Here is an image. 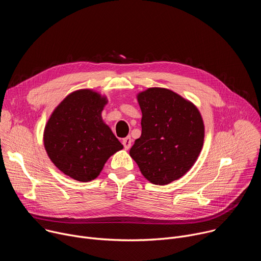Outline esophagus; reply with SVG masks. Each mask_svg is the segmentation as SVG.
Returning <instances> with one entry per match:
<instances>
[{
	"mask_svg": "<svg viewBox=\"0 0 261 261\" xmlns=\"http://www.w3.org/2000/svg\"><path fill=\"white\" fill-rule=\"evenodd\" d=\"M122 143H123V145H124V147H125V150H129L130 146H131V143H132L131 137H130V136H127L126 138H124V139L122 140Z\"/></svg>",
	"mask_w": 261,
	"mask_h": 261,
	"instance_id": "34e87169",
	"label": "esophagus"
}]
</instances>
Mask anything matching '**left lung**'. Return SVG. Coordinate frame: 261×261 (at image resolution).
Here are the masks:
<instances>
[{
	"label": "left lung",
	"mask_w": 261,
	"mask_h": 261,
	"mask_svg": "<svg viewBox=\"0 0 261 261\" xmlns=\"http://www.w3.org/2000/svg\"><path fill=\"white\" fill-rule=\"evenodd\" d=\"M137 101L141 136L129 154L148 181L167 185L196 162L204 140L202 117L191 101L164 88L140 92Z\"/></svg>",
	"instance_id": "left-lung-1"
}]
</instances>
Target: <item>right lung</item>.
Listing matches in <instances>:
<instances>
[{"label":"right lung","mask_w":261,"mask_h":261,"mask_svg":"<svg viewBox=\"0 0 261 261\" xmlns=\"http://www.w3.org/2000/svg\"><path fill=\"white\" fill-rule=\"evenodd\" d=\"M107 102L96 91H74L55 108L45 125L43 142L49 159L73 179H95L109 157L123 148L102 120Z\"/></svg>","instance_id":"1"}]
</instances>
